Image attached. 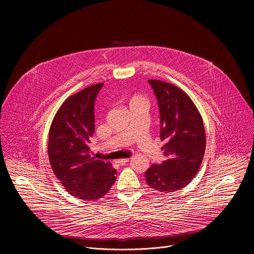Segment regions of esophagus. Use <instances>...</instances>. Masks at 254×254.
Returning a JSON list of instances; mask_svg holds the SVG:
<instances>
[{"label":"esophagus","mask_w":254,"mask_h":254,"mask_svg":"<svg viewBox=\"0 0 254 254\" xmlns=\"http://www.w3.org/2000/svg\"><path fill=\"white\" fill-rule=\"evenodd\" d=\"M128 161H129L128 158H127V159H120V160L117 161V163H118L120 166H124V165H126Z\"/></svg>","instance_id":"34e87169"}]
</instances>
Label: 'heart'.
Masks as SVG:
<instances>
[{"label": "heart", "instance_id": "obj_1", "mask_svg": "<svg viewBox=\"0 0 254 254\" xmlns=\"http://www.w3.org/2000/svg\"><path fill=\"white\" fill-rule=\"evenodd\" d=\"M133 101H146V100H144V98H143V97L136 96V97H133V98H132L131 102H133Z\"/></svg>", "mask_w": 254, "mask_h": 254}]
</instances>
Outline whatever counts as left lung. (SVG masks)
Returning a JSON list of instances; mask_svg holds the SVG:
<instances>
[{
    "label": "left lung",
    "mask_w": 254,
    "mask_h": 254,
    "mask_svg": "<svg viewBox=\"0 0 254 254\" xmlns=\"http://www.w3.org/2000/svg\"><path fill=\"white\" fill-rule=\"evenodd\" d=\"M158 99L160 137L166 160L144 173L147 184L164 193L186 187L198 173L206 148L202 117L181 88L161 80H148Z\"/></svg>",
    "instance_id": "1"
}]
</instances>
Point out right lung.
<instances>
[{
	"label": "right lung",
	"mask_w": 254,
	"mask_h": 254,
	"mask_svg": "<svg viewBox=\"0 0 254 254\" xmlns=\"http://www.w3.org/2000/svg\"><path fill=\"white\" fill-rule=\"evenodd\" d=\"M102 85L93 84L69 96L49 130L48 156L53 173L69 194L85 201L104 196L117 179L111 163L89 155L94 133V102Z\"/></svg>",
	"instance_id": "obj_1"
}]
</instances>
